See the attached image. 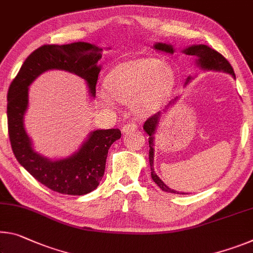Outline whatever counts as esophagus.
<instances>
[{
    "instance_id": "esophagus-1",
    "label": "esophagus",
    "mask_w": 253,
    "mask_h": 253,
    "mask_svg": "<svg viewBox=\"0 0 253 253\" xmlns=\"http://www.w3.org/2000/svg\"><path fill=\"white\" fill-rule=\"evenodd\" d=\"M137 129V125L134 123H128L123 127V133H129V131H134Z\"/></svg>"
}]
</instances>
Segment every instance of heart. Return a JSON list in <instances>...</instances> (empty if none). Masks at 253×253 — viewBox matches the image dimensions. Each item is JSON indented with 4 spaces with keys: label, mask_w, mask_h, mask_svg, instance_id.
<instances>
[{
    "label": "heart",
    "mask_w": 253,
    "mask_h": 253,
    "mask_svg": "<svg viewBox=\"0 0 253 253\" xmlns=\"http://www.w3.org/2000/svg\"><path fill=\"white\" fill-rule=\"evenodd\" d=\"M175 72L169 64L154 57L138 58L119 64L106 78V90L100 100L106 107L111 98L122 103H131L138 114L158 109L173 89Z\"/></svg>",
    "instance_id": "b5f03b06"
}]
</instances>
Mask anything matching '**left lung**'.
Returning a JSON list of instances; mask_svg holds the SVG:
<instances>
[{
  "instance_id": "left-lung-1",
  "label": "left lung",
  "mask_w": 253,
  "mask_h": 253,
  "mask_svg": "<svg viewBox=\"0 0 253 253\" xmlns=\"http://www.w3.org/2000/svg\"><path fill=\"white\" fill-rule=\"evenodd\" d=\"M154 48L158 51H163V53H167V54H173V48L170 45H167V43H155ZM184 54L187 55H191V56H196L197 57V64L198 65L202 67L204 70H215V71H223V72H226V73H230L232 76H234L235 78V74H234V71H233V67L230 63H228L227 59L224 57L223 55H220L218 51H216L214 49H211L206 45H195V46H190L186 48V49L183 50ZM190 78H188V81H189ZM160 118H161V112H158V114H155L153 116H151L150 118H148L145 124H144V130L146 131V133L150 135V137H148V144H150V154H148V158H150V167H151V175H152V179L154 180V182L158 184V186L161 188L163 191H167V192H173V194H179L178 191H174L170 189L169 187L166 186L164 182L162 181L161 179H160L158 175H156L155 171H154V168H153V155H154V148H153V142H154V137H153V134L155 133V129H156V126H158V124L160 122ZM183 194V192H182Z\"/></svg>"
}]
</instances>
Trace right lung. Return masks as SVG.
I'll list each match as a JSON object with an SVG mask.
<instances>
[{
	"instance_id": "add662e5",
	"label": "right lung",
	"mask_w": 253,
	"mask_h": 253,
	"mask_svg": "<svg viewBox=\"0 0 253 253\" xmlns=\"http://www.w3.org/2000/svg\"><path fill=\"white\" fill-rule=\"evenodd\" d=\"M101 51V48L81 42L43 45L28 56L7 91V128L15 159L36 180L59 194L81 196L94 190L105 173L108 150L122 133L117 128L94 130L75 154L50 161L34 151L23 126L28 86L45 71L64 70L85 80L94 97Z\"/></svg>"
}]
</instances>
